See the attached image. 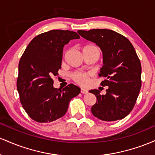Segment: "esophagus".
Listing matches in <instances>:
<instances>
[{
  "label": "esophagus",
  "instance_id": "esophagus-1",
  "mask_svg": "<svg viewBox=\"0 0 155 155\" xmlns=\"http://www.w3.org/2000/svg\"><path fill=\"white\" fill-rule=\"evenodd\" d=\"M81 92L82 94H87V93H88V90H86V89L81 88Z\"/></svg>",
  "mask_w": 155,
  "mask_h": 155
}]
</instances>
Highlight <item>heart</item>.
<instances>
[{
  "label": "heart",
  "instance_id": "heart-1",
  "mask_svg": "<svg viewBox=\"0 0 155 155\" xmlns=\"http://www.w3.org/2000/svg\"><path fill=\"white\" fill-rule=\"evenodd\" d=\"M92 50H99V49L96 46L92 45V44H87V45L84 46L82 47L83 53L85 51H92ZM72 79L77 83L78 84L81 85V86H85L89 82V75L86 73L82 72H75L71 75Z\"/></svg>",
  "mask_w": 155,
  "mask_h": 155
}]
</instances>
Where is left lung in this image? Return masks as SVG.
<instances>
[{"label":"left lung","mask_w":155,"mask_h":155,"mask_svg":"<svg viewBox=\"0 0 155 155\" xmlns=\"http://www.w3.org/2000/svg\"><path fill=\"white\" fill-rule=\"evenodd\" d=\"M78 33L103 52L104 65L99 76L105 77L101 84L108 89L106 95H101L98 90H90L97 98L91 108L92 114L106 122L122 120L133 110L141 87V65L134 47L126 37L111 30Z\"/></svg>","instance_id":"8db88e82"}]
</instances>
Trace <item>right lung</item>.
I'll list each match as a JSON object with an SVG mask.
<instances>
[{
    "label": "right lung",
    "mask_w": 155,
    "mask_h": 155,
    "mask_svg": "<svg viewBox=\"0 0 155 155\" xmlns=\"http://www.w3.org/2000/svg\"><path fill=\"white\" fill-rule=\"evenodd\" d=\"M77 33L52 30L35 36L19 63L17 91L25 111L32 120L44 123L57 120L66 113L70 101L80 88L70 84L61 89L53 87V76L61 68L63 47Z\"/></svg>",
    "instance_id": "1"
}]
</instances>
